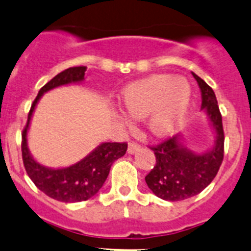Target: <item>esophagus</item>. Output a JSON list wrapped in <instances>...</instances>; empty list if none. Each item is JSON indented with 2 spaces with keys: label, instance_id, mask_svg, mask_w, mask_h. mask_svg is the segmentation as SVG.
I'll return each instance as SVG.
<instances>
[{
  "label": "esophagus",
  "instance_id": "obj_1",
  "mask_svg": "<svg viewBox=\"0 0 251 251\" xmlns=\"http://www.w3.org/2000/svg\"><path fill=\"white\" fill-rule=\"evenodd\" d=\"M137 151H140V145H138V143L131 142L130 145H128V148H127L128 154H133V153H136Z\"/></svg>",
  "mask_w": 251,
  "mask_h": 251
}]
</instances>
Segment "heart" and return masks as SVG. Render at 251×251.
<instances>
[{
  "instance_id": "obj_1",
  "label": "heart",
  "mask_w": 251,
  "mask_h": 251,
  "mask_svg": "<svg viewBox=\"0 0 251 251\" xmlns=\"http://www.w3.org/2000/svg\"><path fill=\"white\" fill-rule=\"evenodd\" d=\"M191 103L186 79L169 74L152 75L127 84L121 92L124 114L119 120L130 127L131 120L148 116V128L157 137H167L179 128Z\"/></svg>"
}]
</instances>
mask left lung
<instances>
[{"instance_id": "obj_1", "label": "left lung", "mask_w": 251, "mask_h": 251, "mask_svg": "<svg viewBox=\"0 0 251 251\" xmlns=\"http://www.w3.org/2000/svg\"><path fill=\"white\" fill-rule=\"evenodd\" d=\"M191 74L201 92V110L215 137L212 146L201 153L187 147L180 133L152 148L157 163L145 179L152 193L165 201L186 200L200 194L215 179L223 160L225 133L215 92L198 75Z\"/></svg>"}]
</instances>
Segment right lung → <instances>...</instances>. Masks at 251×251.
<instances>
[{
    "mask_svg": "<svg viewBox=\"0 0 251 251\" xmlns=\"http://www.w3.org/2000/svg\"><path fill=\"white\" fill-rule=\"evenodd\" d=\"M86 70V66L70 67L49 81L39 91L35 100L31 104L28 123L22 133V157L29 177L39 190L61 202H81L93 198L105 182L113 163L123 157L127 151L126 143L101 142L81 160L69 167L61 168L43 165L29 151L26 136L34 110L41 97L58 87L82 83Z\"/></svg>",
    "mask_w": 251,
    "mask_h": 251,
    "instance_id": "obj_1",
    "label": "right lung"
}]
</instances>
